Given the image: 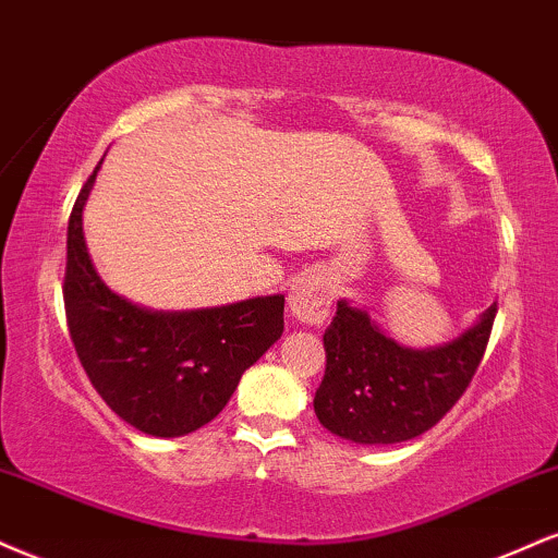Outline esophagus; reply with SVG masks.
<instances>
[{"instance_id":"obj_1","label":"esophagus","mask_w":558,"mask_h":558,"mask_svg":"<svg viewBox=\"0 0 558 558\" xmlns=\"http://www.w3.org/2000/svg\"><path fill=\"white\" fill-rule=\"evenodd\" d=\"M333 300V287L331 281L320 274H307V277L298 279L290 290V313L298 320H303L307 326H318L329 318Z\"/></svg>"}]
</instances>
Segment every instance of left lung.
Wrapping results in <instances>:
<instances>
[{
	"label": "left lung",
	"mask_w": 558,
	"mask_h": 558,
	"mask_svg": "<svg viewBox=\"0 0 558 558\" xmlns=\"http://www.w3.org/2000/svg\"><path fill=\"white\" fill-rule=\"evenodd\" d=\"M496 303L481 320L436 350H410L347 300L324 333L326 373L313 408L324 428L355 444H399L425 434L454 408L473 381Z\"/></svg>",
	"instance_id": "8db88e82"
}]
</instances>
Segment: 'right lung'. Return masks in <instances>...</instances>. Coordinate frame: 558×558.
I'll return each instance as SVG.
<instances>
[{"instance_id":"1","label":"right lung","mask_w":558,"mask_h":558,"mask_svg":"<svg viewBox=\"0 0 558 558\" xmlns=\"http://www.w3.org/2000/svg\"><path fill=\"white\" fill-rule=\"evenodd\" d=\"M98 167L68 225L62 292L72 344L94 389L124 423L161 438L193 434L225 410L242 373L281 337L284 294L154 313L111 292L83 238V206Z\"/></svg>"}]
</instances>
